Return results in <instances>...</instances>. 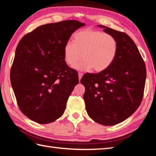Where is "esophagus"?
<instances>
[{"label": "esophagus", "instance_id": "34e87169", "mask_svg": "<svg viewBox=\"0 0 156 156\" xmlns=\"http://www.w3.org/2000/svg\"><path fill=\"white\" fill-rule=\"evenodd\" d=\"M82 76H83V74H82V73H78V78H79V81H80V80H81V78H82Z\"/></svg>", "mask_w": 156, "mask_h": 156}]
</instances>
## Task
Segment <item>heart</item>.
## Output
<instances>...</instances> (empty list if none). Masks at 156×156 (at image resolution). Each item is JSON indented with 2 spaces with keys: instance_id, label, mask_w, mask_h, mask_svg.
Listing matches in <instances>:
<instances>
[{
  "instance_id": "b5f03b06",
  "label": "heart",
  "mask_w": 156,
  "mask_h": 156,
  "mask_svg": "<svg viewBox=\"0 0 156 156\" xmlns=\"http://www.w3.org/2000/svg\"><path fill=\"white\" fill-rule=\"evenodd\" d=\"M118 51L117 39L111 34L92 29L78 31L74 36V44L68 42L64 46V60L80 71H90L94 68L101 72L110 67Z\"/></svg>"
}]
</instances>
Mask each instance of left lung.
Wrapping results in <instances>:
<instances>
[{"label": "left lung", "instance_id": "1", "mask_svg": "<svg viewBox=\"0 0 156 156\" xmlns=\"http://www.w3.org/2000/svg\"><path fill=\"white\" fill-rule=\"evenodd\" d=\"M116 38L118 51L114 62L106 70L87 73L81 79L84 86L86 110L92 120L111 126L126 120L141 102L146 68L136 45L125 33L98 25Z\"/></svg>", "mask_w": 156, "mask_h": 156}]
</instances>
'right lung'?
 <instances>
[{
  "mask_svg": "<svg viewBox=\"0 0 156 156\" xmlns=\"http://www.w3.org/2000/svg\"><path fill=\"white\" fill-rule=\"evenodd\" d=\"M85 24L68 20L39 26L17 45L11 82L20 110L39 124L64 114L78 75L64 60V48L72 34Z\"/></svg>",
  "mask_w": 156,
  "mask_h": 156,
  "instance_id": "add662e5",
  "label": "right lung"
}]
</instances>
